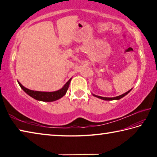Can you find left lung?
<instances>
[{
    "label": "left lung",
    "mask_w": 157,
    "mask_h": 157,
    "mask_svg": "<svg viewBox=\"0 0 157 157\" xmlns=\"http://www.w3.org/2000/svg\"><path fill=\"white\" fill-rule=\"evenodd\" d=\"M132 91V89H130V90H129L128 91H127L126 93H124V94H122V95H118V96H116V97H113V98H106V97H102V96H99V95H95V94H93V95H94V96H95V97H96V98H100V99H102V100H120V99H121L122 98H123L124 96H125V95H127V94H128L129 93Z\"/></svg>",
    "instance_id": "1"
}]
</instances>
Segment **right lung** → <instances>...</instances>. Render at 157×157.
I'll return each instance as SVG.
<instances>
[{
	"label": "right lung",
	"instance_id": "1",
	"mask_svg": "<svg viewBox=\"0 0 157 157\" xmlns=\"http://www.w3.org/2000/svg\"><path fill=\"white\" fill-rule=\"evenodd\" d=\"M71 79L72 78H71L64 85H63V86L62 89L58 90V91L52 92L33 91V90H30L25 88V87L23 86L18 81V83L21 86V88L28 95H30V97L34 98V99L39 101H43V102H53V101L59 100L61 98L64 96L65 94H66V91H67V90L68 89L69 85H70Z\"/></svg>",
	"mask_w": 157,
	"mask_h": 157
}]
</instances>
